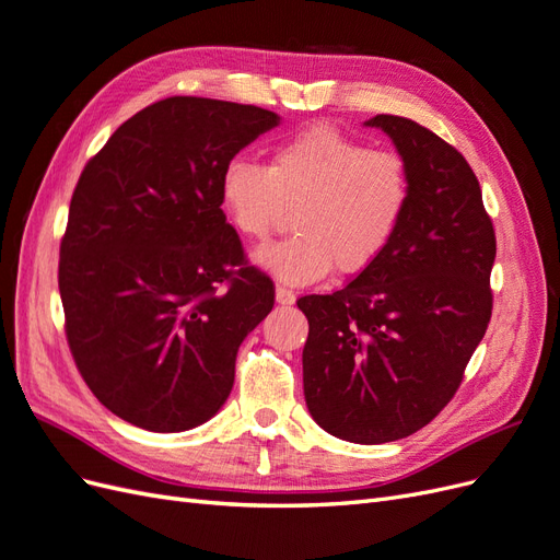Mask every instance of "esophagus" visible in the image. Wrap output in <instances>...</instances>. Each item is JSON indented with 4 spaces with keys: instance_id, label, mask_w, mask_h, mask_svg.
Here are the masks:
<instances>
[{
    "instance_id": "1",
    "label": "esophagus",
    "mask_w": 560,
    "mask_h": 560,
    "mask_svg": "<svg viewBox=\"0 0 560 560\" xmlns=\"http://www.w3.org/2000/svg\"><path fill=\"white\" fill-rule=\"evenodd\" d=\"M276 301L280 303V306H292V303L296 301V294L292 290H287V287L278 284L276 287Z\"/></svg>"
}]
</instances>
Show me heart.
I'll return each mask as SVG.
<instances>
[{
	"instance_id": "heart-1",
	"label": "heart",
	"mask_w": 560,
	"mask_h": 560,
	"mask_svg": "<svg viewBox=\"0 0 560 560\" xmlns=\"http://www.w3.org/2000/svg\"><path fill=\"white\" fill-rule=\"evenodd\" d=\"M219 196L231 226L254 243H266L294 208L296 233L254 261L284 282L308 284L331 264L360 273L378 259L409 206L411 179L397 151L315 124L278 142L268 165L231 161Z\"/></svg>"
}]
</instances>
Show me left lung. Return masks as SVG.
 <instances>
[{
	"label": "left lung",
	"mask_w": 560,
	"mask_h": 560,
	"mask_svg": "<svg viewBox=\"0 0 560 560\" xmlns=\"http://www.w3.org/2000/svg\"><path fill=\"white\" fill-rule=\"evenodd\" d=\"M409 167L393 241L334 294L301 296L308 317L303 395L313 420L352 444L409 436L453 399L493 313L495 231L465 156L411 118L378 114Z\"/></svg>",
	"instance_id": "8db88e82"
}]
</instances>
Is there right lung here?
Returning <instances> with one entry per match:
<instances>
[{"mask_svg":"<svg viewBox=\"0 0 560 560\" xmlns=\"http://www.w3.org/2000/svg\"><path fill=\"white\" fill-rule=\"evenodd\" d=\"M278 124L254 105L165 97L83 167L60 243L65 334L91 393L130 425L210 420L243 338L273 308V280L247 266L219 182Z\"/></svg>","mask_w":560,"mask_h":560,"instance_id":"obj_1","label":"right lung"}]
</instances>
